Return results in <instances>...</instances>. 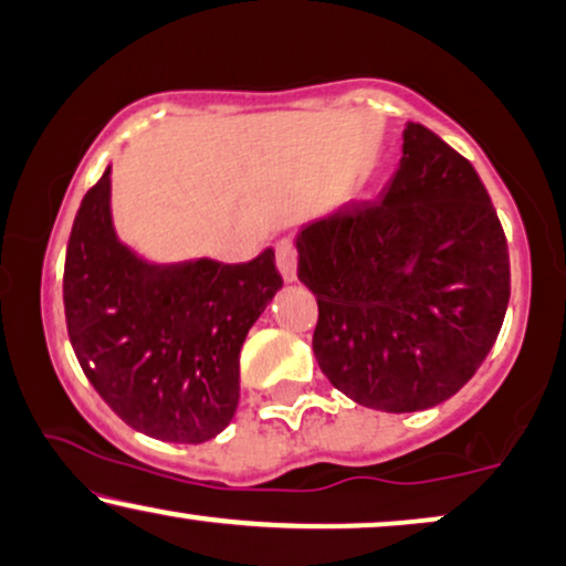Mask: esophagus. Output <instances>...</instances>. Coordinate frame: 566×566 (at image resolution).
<instances>
[{
	"label": "esophagus",
	"mask_w": 566,
	"mask_h": 566,
	"mask_svg": "<svg viewBox=\"0 0 566 566\" xmlns=\"http://www.w3.org/2000/svg\"><path fill=\"white\" fill-rule=\"evenodd\" d=\"M276 266H279V271H282L284 282H295L297 279V253H295V248H292V243H287V240H282V243L276 245Z\"/></svg>",
	"instance_id": "34e87169"
}]
</instances>
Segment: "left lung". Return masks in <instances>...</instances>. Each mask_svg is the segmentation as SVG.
<instances>
[{"instance_id": "8db88e82", "label": "left lung", "mask_w": 566, "mask_h": 566, "mask_svg": "<svg viewBox=\"0 0 566 566\" xmlns=\"http://www.w3.org/2000/svg\"><path fill=\"white\" fill-rule=\"evenodd\" d=\"M297 276L318 300L313 352L367 409L424 411L473 378L510 303L507 238L473 165L409 120L380 205L300 230Z\"/></svg>"}]
</instances>
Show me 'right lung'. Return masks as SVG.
<instances>
[{
  "instance_id": "1",
  "label": "right lung",
  "mask_w": 566,
  "mask_h": 566,
  "mask_svg": "<svg viewBox=\"0 0 566 566\" xmlns=\"http://www.w3.org/2000/svg\"><path fill=\"white\" fill-rule=\"evenodd\" d=\"M279 290L271 248L248 263L142 259L113 228L111 168L74 217L64 263L70 342L103 401L155 440L196 446L230 424L240 349Z\"/></svg>"
}]
</instances>
